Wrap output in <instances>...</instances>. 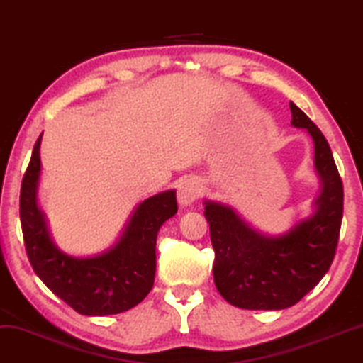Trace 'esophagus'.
Masks as SVG:
<instances>
[{
  "label": "esophagus",
  "instance_id": "1",
  "mask_svg": "<svg viewBox=\"0 0 363 363\" xmlns=\"http://www.w3.org/2000/svg\"><path fill=\"white\" fill-rule=\"evenodd\" d=\"M201 192H203V186H201V182L197 179H182L181 184L177 186V199L182 206H189L199 199Z\"/></svg>",
  "mask_w": 363,
  "mask_h": 363
}]
</instances>
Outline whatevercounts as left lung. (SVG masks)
<instances>
[{"label":"left lung","mask_w":363,"mask_h":363,"mask_svg":"<svg viewBox=\"0 0 363 363\" xmlns=\"http://www.w3.org/2000/svg\"><path fill=\"white\" fill-rule=\"evenodd\" d=\"M291 123L315 142V166L323 181L313 218L281 238L256 233L226 206L206 203L214 250L213 277L224 300L245 310L293 306L325 277L337 253L343 216V184L325 135L290 102Z\"/></svg>","instance_id":"obj_1"}]
</instances>
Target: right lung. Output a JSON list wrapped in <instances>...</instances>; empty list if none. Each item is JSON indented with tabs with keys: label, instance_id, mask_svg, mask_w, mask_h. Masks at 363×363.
I'll return each instance as SVG.
<instances>
[{
	"label": "right lung",
	"instance_id": "1",
	"mask_svg": "<svg viewBox=\"0 0 363 363\" xmlns=\"http://www.w3.org/2000/svg\"><path fill=\"white\" fill-rule=\"evenodd\" d=\"M40 140L21 181L20 221L31 268L41 281L80 315H116L139 305L154 286L157 231L177 213L176 192L166 191L139 204L121 241L95 258H72L50 240L36 206Z\"/></svg>",
	"mask_w": 363,
	"mask_h": 363
}]
</instances>
